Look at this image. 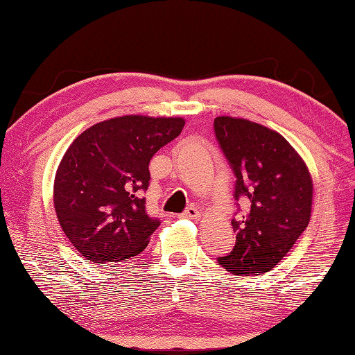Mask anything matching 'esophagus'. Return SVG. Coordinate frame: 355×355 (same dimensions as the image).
<instances>
[{
	"instance_id": "obj_1",
	"label": "esophagus",
	"mask_w": 355,
	"mask_h": 355,
	"mask_svg": "<svg viewBox=\"0 0 355 355\" xmlns=\"http://www.w3.org/2000/svg\"><path fill=\"white\" fill-rule=\"evenodd\" d=\"M182 216L186 219H196L197 220V219H200V211L196 207H189V208L184 209V213Z\"/></svg>"
}]
</instances>
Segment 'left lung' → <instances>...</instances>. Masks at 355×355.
<instances>
[{"label":"left lung","instance_id":"left-lung-1","mask_svg":"<svg viewBox=\"0 0 355 355\" xmlns=\"http://www.w3.org/2000/svg\"><path fill=\"white\" fill-rule=\"evenodd\" d=\"M214 135L236 177L235 200L248 203L232 220L235 248L218 261L235 275L272 271L309 225V167L284 136L250 120L216 117Z\"/></svg>","mask_w":355,"mask_h":355}]
</instances>
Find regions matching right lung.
I'll list each match as a JSON object with an SVG mask.
<instances>
[{"instance_id":"obj_1","label":"right lung","mask_w":355,"mask_h":355,"mask_svg":"<svg viewBox=\"0 0 355 355\" xmlns=\"http://www.w3.org/2000/svg\"><path fill=\"white\" fill-rule=\"evenodd\" d=\"M183 127L182 117L122 116L92 125L71 142L56 171L53 200L81 257L105 264L147 248L159 227L146 209L148 163Z\"/></svg>"}]
</instances>
